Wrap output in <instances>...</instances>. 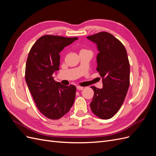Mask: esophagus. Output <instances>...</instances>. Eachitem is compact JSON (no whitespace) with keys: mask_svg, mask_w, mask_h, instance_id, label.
<instances>
[{"mask_svg":"<svg viewBox=\"0 0 156 156\" xmlns=\"http://www.w3.org/2000/svg\"><path fill=\"white\" fill-rule=\"evenodd\" d=\"M83 88H84V87H80V86L77 87V89L79 90H83Z\"/></svg>","mask_w":156,"mask_h":156,"instance_id":"1","label":"esophagus"}]
</instances>
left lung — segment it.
Returning <instances> with one entry per match:
<instances>
[{
    "label": "left lung",
    "mask_w": 156,
    "mask_h": 156,
    "mask_svg": "<svg viewBox=\"0 0 156 156\" xmlns=\"http://www.w3.org/2000/svg\"><path fill=\"white\" fill-rule=\"evenodd\" d=\"M97 45V68L103 88L91 87L94 92L90 108L101 119H109L119 111L129 87L130 68L125 47L110 33L101 32L88 36Z\"/></svg>",
    "instance_id": "obj_1"
}]
</instances>
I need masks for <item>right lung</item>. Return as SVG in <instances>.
<instances>
[{"instance_id":"right-lung-1","label":"right lung","mask_w":156,"mask_h":156,"mask_svg":"<svg viewBox=\"0 0 156 156\" xmlns=\"http://www.w3.org/2000/svg\"><path fill=\"white\" fill-rule=\"evenodd\" d=\"M77 39L43 36L33 45L28 56L26 83L36 107L49 119H60L73 105L76 87L56 82L53 73L59 70L60 52Z\"/></svg>"}]
</instances>
